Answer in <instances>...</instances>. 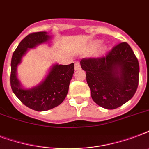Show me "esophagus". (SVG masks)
Returning <instances> with one entry per match:
<instances>
[{"instance_id":"34e87169","label":"esophagus","mask_w":149,"mask_h":149,"mask_svg":"<svg viewBox=\"0 0 149 149\" xmlns=\"http://www.w3.org/2000/svg\"><path fill=\"white\" fill-rule=\"evenodd\" d=\"M81 69V66H80V64H79V62H76L75 63V70H79Z\"/></svg>"}]
</instances>
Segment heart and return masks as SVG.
Masks as SVG:
<instances>
[{
	"instance_id": "heart-1",
	"label": "heart",
	"mask_w": 149,
	"mask_h": 149,
	"mask_svg": "<svg viewBox=\"0 0 149 149\" xmlns=\"http://www.w3.org/2000/svg\"><path fill=\"white\" fill-rule=\"evenodd\" d=\"M100 44V42L99 41H98V42H96V43H95V45H98Z\"/></svg>"
}]
</instances>
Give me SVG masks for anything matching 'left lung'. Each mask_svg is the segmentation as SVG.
<instances>
[{"label": "left lung", "instance_id": "obj_1", "mask_svg": "<svg viewBox=\"0 0 149 149\" xmlns=\"http://www.w3.org/2000/svg\"><path fill=\"white\" fill-rule=\"evenodd\" d=\"M80 65L86 72L92 99L104 108H118L136 92L139 61L127 42L119 43L100 58H83Z\"/></svg>", "mask_w": 149, "mask_h": 149}]
</instances>
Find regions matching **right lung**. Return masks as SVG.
<instances>
[{
	"label": "right lung",
	"instance_id": "1",
	"mask_svg": "<svg viewBox=\"0 0 149 149\" xmlns=\"http://www.w3.org/2000/svg\"><path fill=\"white\" fill-rule=\"evenodd\" d=\"M51 38L45 31L29 34L17 45L11 58L10 79L12 91L25 106L37 111H48L63 103L74 73V63L55 64L40 84L31 89L23 88L17 77V67L22 62V57L29 49L47 42Z\"/></svg>",
	"mask_w": 149,
	"mask_h": 149
}]
</instances>
